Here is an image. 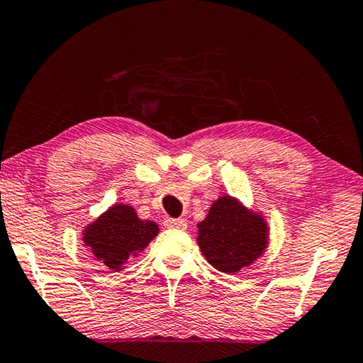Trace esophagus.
Here are the masks:
<instances>
[{"instance_id": "obj_1", "label": "esophagus", "mask_w": 363, "mask_h": 363, "mask_svg": "<svg viewBox=\"0 0 363 363\" xmlns=\"http://www.w3.org/2000/svg\"><path fill=\"white\" fill-rule=\"evenodd\" d=\"M164 226L172 229H186L187 223L186 220H181V218H168V220L164 221Z\"/></svg>"}]
</instances>
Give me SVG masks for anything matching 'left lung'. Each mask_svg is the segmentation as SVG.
<instances>
[{"mask_svg":"<svg viewBox=\"0 0 363 363\" xmlns=\"http://www.w3.org/2000/svg\"><path fill=\"white\" fill-rule=\"evenodd\" d=\"M199 245L206 260L223 273H238L263 254L268 244V228L263 218L244 208L238 200L220 197L202 223H199Z\"/></svg>","mask_w":363,"mask_h":363,"instance_id":"1","label":"left lung"}]
</instances>
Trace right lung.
<instances>
[{"instance_id": "1", "label": "right lung", "mask_w": 363, "mask_h": 363, "mask_svg": "<svg viewBox=\"0 0 363 363\" xmlns=\"http://www.w3.org/2000/svg\"><path fill=\"white\" fill-rule=\"evenodd\" d=\"M158 234L153 221H143L129 205H114L84 231V244L108 268L121 269Z\"/></svg>"}]
</instances>
